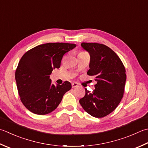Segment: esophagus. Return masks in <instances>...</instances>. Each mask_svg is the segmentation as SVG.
I'll list each match as a JSON object with an SVG mask.
<instances>
[{
    "mask_svg": "<svg viewBox=\"0 0 148 148\" xmlns=\"http://www.w3.org/2000/svg\"><path fill=\"white\" fill-rule=\"evenodd\" d=\"M78 86V83H76V82H75V83H72V88H75V87H77V86Z\"/></svg>",
    "mask_w": 148,
    "mask_h": 148,
    "instance_id": "esophagus-1",
    "label": "esophagus"
}]
</instances>
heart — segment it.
Wrapping results in <instances>:
<instances>
[{"mask_svg": "<svg viewBox=\"0 0 148 148\" xmlns=\"http://www.w3.org/2000/svg\"><path fill=\"white\" fill-rule=\"evenodd\" d=\"M79 53H86V52H85V51H81Z\"/></svg>", "mask_w": 148, "mask_h": 148, "instance_id": "obj_1", "label": "heart"}]
</instances>
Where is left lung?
I'll return each instance as SVG.
<instances>
[{"label":"left lung","instance_id":"obj_1","mask_svg":"<svg viewBox=\"0 0 148 148\" xmlns=\"http://www.w3.org/2000/svg\"><path fill=\"white\" fill-rule=\"evenodd\" d=\"M81 45L90 56L87 74L94 76L97 83L92 93L85 88V95L79 103L92 116L105 117L117 108L123 97L125 68L119 57L108 46L85 42Z\"/></svg>","mask_w":148,"mask_h":148}]
</instances>
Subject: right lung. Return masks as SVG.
Listing matches in <instances>:
<instances>
[{"label":"right lung","instance_id":"add662e5","mask_svg":"<svg viewBox=\"0 0 148 148\" xmlns=\"http://www.w3.org/2000/svg\"><path fill=\"white\" fill-rule=\"evenodd\" d=\"M76 47L74 43H47L30 49L23 55L15 72L17 89L23 105L30 112L45 115L56 109L72 85L51 83L50 75L60 67L66 53Z\"/></svg>","mask_w":148,"mask_h":148}]
</instances>
